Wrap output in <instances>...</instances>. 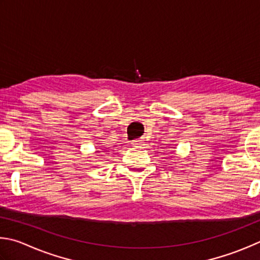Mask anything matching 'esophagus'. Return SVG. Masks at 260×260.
Returning a JSON list of instances; mask_svg holds the SVG:
<instances>
[{
  "label": "esophagus",
  "instance_id": "obj_1",
  "mask_svg": "<svg viewBox=\"0 0 260 260\" xmlns=\"http://www.w3.org/2000/svg\"><path fill=\"white\" fill-rule=\"evenodd\" d=\"M144 145V140L143 139H136V140H134L133 142V146L134 147H140V146H143Z\"/></svg>",
  "mask_w": 260,
  "mask_h": 260
}]
</instances>
